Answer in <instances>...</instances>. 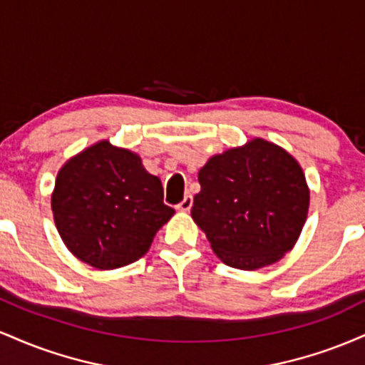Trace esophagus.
I'll return each instance as SVG.
<instances>
[{
	"label": "esophagus",
	"mask_w": 365,
	"mask_h": 365,
	"mask_svg": "<svg viewBox=\"0 0 365 365\" xmlns=\"http://www.w3.org/2000/svg\"><path fill=\"white\" fill-rule=\"evenodd\" d=\"M192 204H194V199H192V195H185V197H183L182 202H180L177 206V209H178V211L187 212V211H190Z\"/></svg>",
	"instance_id": "obj_1"
}]
</instances>
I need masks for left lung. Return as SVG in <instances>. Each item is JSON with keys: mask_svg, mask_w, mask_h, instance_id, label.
I'll return each mask as SVG.
<instances>
[{"mask_svg": "<svg viewBox=\"0 0 365 365\" xmlns=\"http://www.w3.org/2000/svg\"><path fill=\"white\" fill-rule=\"evenodd\" d=\"M199 183L192 217L225 264L254 271L295 245L307 217L309 188L287 150L254 139L209 159Z\"/></svg>", "mask_w": 365, "mask_h": 365, "instance_id": "obj_1", "label": "left lung"}]
</instances>
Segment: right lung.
<instances>
[{"mask_svg": "<svg viewBox=\"0 0 365 365\" xmlns=\"http://www.w3.org/2000/svg\"><path fill=\"white\" fill-rule=\"evenodd\" d=\"M51 207L70 252L98 269L135 262L175 215L163 202L161 180L145 171L137 154L108 140L65 163Z\"/></svg>", "mask_w": 365, "mask_h": 365, "instance_id": "right-lung-1", "label": "right lung"}]
</instances>
